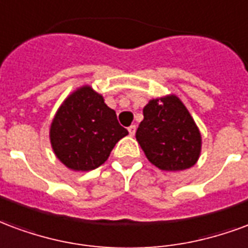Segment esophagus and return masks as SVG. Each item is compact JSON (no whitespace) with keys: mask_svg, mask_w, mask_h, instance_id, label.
I'll return each instance as SVG.
<instances>
[{"mask_svg":"<svg viewBox=\"0 0 248 248\" xmlns=\"http://www.w3.org/2000/svg\"><path fill=\"white\" fill-rule=\"evenodd\" d=\"M136 129H137V126L133 124V125L131 126H128V132H129V135L131 136H135V133H136Z\"/></svg>","mask_w":248,"mask_h":248,"instance_id":"1","label":"esophagus"}]
</instances>
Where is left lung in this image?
I'll use <instances>...</instances> for the list:
<instances>
[{
	"label": "left lung",
	"mask_w": 248,
	"mask_h": 248,
	"mask_svg": "<svg viewBox=\"0 0 248 248\" xmlns=\"http://www.w3.org/2000/svg\"><path fill=\"white\" fill-rule=\"evenodd\" d=\"M142 113L136 140L149 162L165 171L185 170L196 165L202 136L180 97L170 93L151 99Z\"/></svg>",
	"instance_id": "left-lung-1"
}]
</instances>
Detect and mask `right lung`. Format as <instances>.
Wrapping results in <instances>:
<instances>
[{"label":"right lung","mask_w":248,"mask_h":248,"mask_svg":"<svg viewBox=\"0 0 248 248\" xmlns=\"http://www.w3.org/2000/svg\"><path fill=\"white\" fill-rule=\"evenodd\" d=\"M128 135L104 97L84 84L58 108L50 125V142L59 161L75 171L96 169L107 161L116 142Z\"/></svg>","instance_id":"add662e5"}]
</instances>
